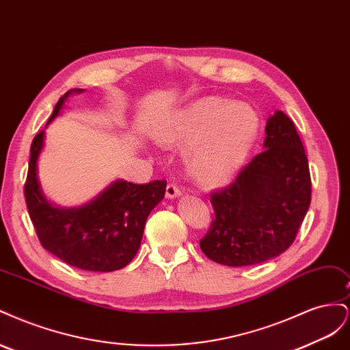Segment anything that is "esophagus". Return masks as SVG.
<instances>
[{"label":"esophagus","mask_w":350,"mask_h":350,"mask_svg":"<svg viewBox=\"0 0 350 350\" xmlns=\"http://www.w3.org/2000/svg\"><path fill=\"white\" fill-rule=\"evenodd\" d=\"M178 196H181V189H179V187L174 183H169L166 185V197L167 198H175Z\"/></svg>","instance_id":"obj_1"}]
</instances>
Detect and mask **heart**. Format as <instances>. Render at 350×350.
Listing matches in <instances>:
<instances>
[{
    "mask_svg": "<svg viewBox=\"0 0 350 350\" xmlns=\"http://www.w3.org/2000/svg\"><path fill=\"white\" fill-rule=\"evenodd\" d=\"M258 133L250 105L207 96L176 112L157 134L165 146H187L185 163L200 184L219 185L247 157Z\"/></svg>",
    "mask_w": 350,
    "mask_h": 350,
    "instance_id": "1",
    "label": "heart"
}]
</instances>
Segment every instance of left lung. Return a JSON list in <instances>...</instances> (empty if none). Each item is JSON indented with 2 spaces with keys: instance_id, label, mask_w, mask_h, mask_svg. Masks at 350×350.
I'll return each mask as SVG.
<instances>
[{
  "instance_id": "left-lung-1",
  "label": "left lung",
  "mask_w": 350,
  "mask_h": 350,
  "mask_svg": "<svg viewBox=\"0 0 350 350\" xmlns=\"http://www.w3.org/2000/svg\"><path fill=\"white\" fill-rule=\"evenodd\" d=\"M261 153L235 181L210 194L215 219L200 248L215 262L252 266L288 250L311 203V175L293 121L270 116Z\"/></svg>"
}]
</instances>
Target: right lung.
<instances>
[{"label": "right lung", "mask_w": 350, "mask_h": 350, "mask_svg": "<svg viewBox=\"0 0 350 350\" xmlns=\"http://www.w3.org/2000/svg\"><path fill=\"white\" fill-rule=\"evenodd\" d=\"M70 93L59 98L48 122L58 115ZM42 146L44 131H39L30 146L25 184L27 211L40 245L81 270L113 271L125 267L140 248L147 216L165 196L166 179L147 184L116 181L86 206L57 208L42 196L38 183L36 161Z\"/></svg>", "instance_id": "obj_1"}]
</instances>
